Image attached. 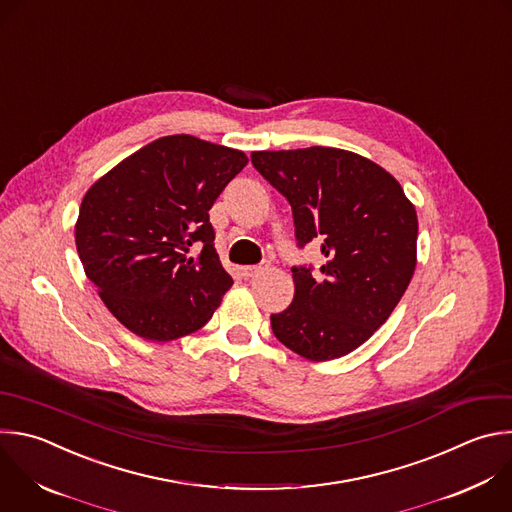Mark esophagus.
<instances>
[{
	"label": "esophagus",
	"instance_id": "obj_1",
	"mask_svg": "<svg viewBox=\"0 0 512 512\" xmlns=\"http://www.w3.org/2000/svg\"><path fill=\"white\" fill-rule=\"evenodd\" d=\"M265 269H269V263H267V261H263L261 265H247V267H241V275H243L245 279H251V277L263 273Z\"/></svg>",
	"mask_w": 512,
	"mask_h": 512
}]
</instances>
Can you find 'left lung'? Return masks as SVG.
Wrapping results in <instances>:
<instances>
[{
  "instance_id": "obj_1",
  "label": "left lung",
  "mask_w": 512,
  "mask_h": 512,
  "mask_svg": "<svg viewBox=\"0 0 512 512\" xmlns=\"http://www.w3.org/2000/svg\"><path fill=\"white\" fill-rule=\"evenodd\" d=\"M251 162L289 201L297 245L321 243V279L293 267L295 295L271 315L279 342L311 362L342 358L386 323L416 269L418 217L386 168L350 150H257Z\"/></svg>"
}]
</instances>
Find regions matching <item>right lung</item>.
I'll return each mask as SVG.
<instances>
[{
  "label": "right lung",
  "instance_id": "right-lung-1",
  "mask_svg": "<svg viewBox=\"0 0 512 512\" xmlns=\"http://www.w3.org/2000/svg\"><path fill=\"white\" fill-rule=\"evenodd\" d=\"M249 162L191 134L152 140L84 195L76 249L108 311L138 337L170 342L201 329L233 285L209 211ZM202 247L200 257L188 249Z\"/></svg>",
  "mask_w": 512,
  "mask_h": 512
}]
</instances>
